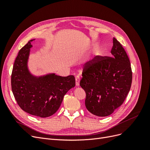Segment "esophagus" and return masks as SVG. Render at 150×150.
<instances>
[{
  "mask_svg": "<svg viewBox=\"0 0 150 150\" xmlns=\"http://www.w3.org/2000/svg\"><path fill=\"white\" fill-rule=\"evenodd\" d=\"M80 77L79 76H77L76 77V86H79V83H80Z\"/></svg>",
  "mask_w": 150,
  "mask_h": 150,
  "instance_id": "34e87169",
  "label": "esophagus"
}]
</instances>
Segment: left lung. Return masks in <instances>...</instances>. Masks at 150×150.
<instances>
[{
	"mask_svg": "<svg viewBox=\"0 0 150 150\" xmlns=\"http://www.w3.org/2000/svg\"><path fill=\"white\" fill-rule=\"evenodd\" d=\"M112 57L97 56L86 65L80 86L86 92L87 110L97 116H108L123 103L132 83L128 55L114 38Z\"/></svg>",
	"mask_w": 150,
	"mask_h": 150,
	"instance_id": "1",
	"label": "left lung"
}]
</instances>
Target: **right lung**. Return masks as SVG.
Returning a JSON list of instances; mask_svg holds the SVG:
<instances>
[{
  "label": "right lung",
  "mask_w": 150,
  "mask_h": 150,
  "mask_svg": "<svg viewBox=\"0 0 150 150\" xmlns=\"http://www.w3.org/2000/svg\"><path fill=\"white\" fill-rule=\"evenodd\" d=\"M34 40H29L18 53L12 72V91L22 110L35 116L47 117L58 110L64 95L74 87L75 78L54 73L39 77L32 74L28 64Z\"/></svg>",
  "instance_id": "add662e5"
}]
</instances>
